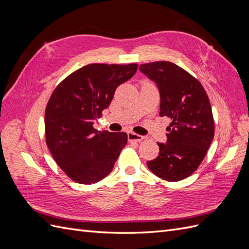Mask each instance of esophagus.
<instances>
[{
	"mask_svg": "<svg viewBox=\"0 0 249 249\" xmlns=\"http://www.w3.org/2000/svg\"><path fill=\"white\" fill-rule=\"evenodd\" d=\"M127 139H129V141L140 142V141H142L143 139H144V137L141 136V135H138V134H136V133L129 132V133H127Z\"/></svg>",
	"mask_w": 249,
	"mask_h": 249,
	"instance_id": "1",
	"label": "esophagus"
}]
</instances>
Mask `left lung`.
I'll use <instances>...</instances> for the list:
<instances>
[{"instance_id": "obj_1", "label": "left lung", "mask_w": 249, "mask_h": 249, "mask_svg": "<svg viewBox=\"0 0 249 249\" xmlns=\"http://www.w3.org/2000/svg\"><path fill=\"white\" fill-rule=\"evenodd\" d=\"M139 70L159 88L160 116L171 119L166 129L167 142H158L159 156L148 161L147 166L168 182L182 180L198 168L214 138L208 94L196 78L172 62L145 63Z\"/></svg>"}]
</instances>
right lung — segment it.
<instances>
[{
	"instance_id": "add662e5",
	"label": "right lung",
	"mask_w": 249,
	"mask_h": 249,
	"mask_svg": "<svg viewBox=\"0 0 249 249\" xmlns=\"http://www.w3.org/2000/svg\"><path fill=\"white\" fill-rule=\"evenodd\" d=\"M138 64L92 63L71 72L53 91L44 114L46 142L59 167L79 184L107 177L127 143L124 132L97 131L93 122Z\"/></svg>"
}]
</instances>
